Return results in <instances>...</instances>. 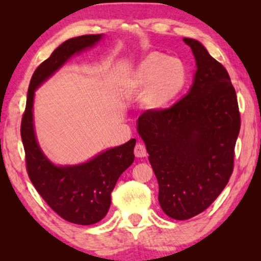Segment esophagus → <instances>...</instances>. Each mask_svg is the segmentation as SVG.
I'll return each instance as SVG.
<instances>
[{
    "label": "esophagus",
    "instance_id": "34e87169",
    "mask_svg": "<svg viewBox=\"0 0 261 261\" xmlns=\"http://www.w3.org/2000/svg\"><path fill=\"white\" fill-rule=\"evenodd\" d=\"M134 153H135V155H136L137 158H144V156H146V154H147L146 147H145L143 144L138 143V144L136 145Z\"/></svg>",
    "mask_w": 261,
    "mask_h": 261
}]
</instances>
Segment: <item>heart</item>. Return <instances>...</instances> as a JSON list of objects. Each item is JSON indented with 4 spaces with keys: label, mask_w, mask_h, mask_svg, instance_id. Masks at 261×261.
I'll return each mask as SVG.
<instances>
[{
    "label": "heart",
    "mask_w": 261,
    "mask_h": 261,
    "mask_svg": "<svg viewBox=\"0 0 261 261\" xmlns=\"http://www.w3.org/2000/svg\"><path fill=\"white\" fill-rule=\"evenodd\" d=\"M185 81L187 72L182 62L152 53L137 65L126 88L134 93L144 91L141 106L147 110H159L182 91Z\"/></svg>",
    "instance_id": "heart-1"
}]
</instances>
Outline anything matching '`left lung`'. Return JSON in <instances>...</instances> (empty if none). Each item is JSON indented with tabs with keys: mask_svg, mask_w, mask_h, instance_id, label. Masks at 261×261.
<instances>
[{
	"mask_svg": "<svg viewBox=\"0 0 261 261\" xmlns=\"http://www.w3.org/2000/svg\"><path fill=\"white\" fill-rule=\"evenodd\" d=\"M197 70L187 95L137 121L159 183V202L171 219L204 212L226 188L241 127L237 96L227 70L194 39L184 38Z\"/></svg>",
	"mask_w": 261,
	"mask_h": 261,
	"instance_id": "left-lung-1",
	"label": "left lung"
}]
</instances>
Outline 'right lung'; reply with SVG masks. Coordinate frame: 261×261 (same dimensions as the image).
Listing matches in <instances>:
<instances>
[{
  "label": "right lung",
  "instance_id": "1",
  "mask_svg": "<svg viewBox=\"0 0 261 261\" xmlns=\"http://www.w3.org/2000/svg\"><path fill=\"white\" fill-rule=\"evenodd\" d=\"M102 34L69 39L39 65L31 78L26 108L20 125L26 169L31 182L50 208L71 223L90 226L102 220L110 207V194L122 173L135 160L136 139L106 149L90 161L74 166H56L43 154L34 132V92L70 57L95 46Z\"/></svg>",
  "mask_w": 261,
  "mask_h": 261
}]
</instances>
